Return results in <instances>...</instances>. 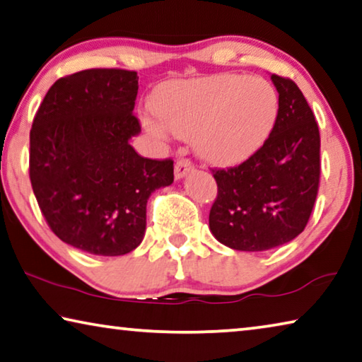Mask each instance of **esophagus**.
Listing matches in <instances>:
<instances>
[{
    "instance_id": "34e87169",
    "label": "esophagus",
    "mask_w": 362,
    "mask_h": 362,
    "mask_svg": "<svg viewBox=\"0 0 362 362\" xmlns=\"http://www.w3.org/2000/svg\"><path fill=\"white\" fill-rule=\"evenodd\" d=\"M193 172V164L190 163L188 159H180L177 160L175 168H174V175H175V180H182L185 179V177Z\"/></svg>"
}]
</instances>
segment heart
I'll use <instances>...</instances> for the list:
<instances>
[{
	"label": "heart",
	"instance_id": "obj_1",
	"mask_svg": "<svg viewBox=\"0 0 362 362\" xmlns=\"http://www.w3.org/2000/svg\"><path fill=\"white\" fill-rule=\"evenodd\" d=\"M154 116L141 122L151 135L190 139L204 160L237 165L261 150L279 116V95L262 77L237 74L177 80L153 95Z\"/></svg>",
	"mask_w": 362,
	"mask_h": 362
}]
</instances>
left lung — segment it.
Segmentation results:
<instances>
[{"label":"left lung","mask_w":362,"mask_h":362,"mask_svg":"<svg viewBox=\"0 0 362 362\" xmlns=\"http://www.w3.org/2000/svg\"><path fill=\"white\" fill-rule=\"evenodd\" d=\"M279 116L262 148L238 168L212 170L217 198L209 228L238 251H266L305 230L319 188L320 136L301 90L272 74Z\"/></svg>","instance_id":"obj_1"}]
</instances>
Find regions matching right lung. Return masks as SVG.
Masks as SVG:
<instances>
[{
	"instance_id": "1",
	"label": "right lung",
	"mask_w": 362,
	"mask_h": 362,
	"mask_svg": "<svg viewBox=\"0 0 362 362\" xmlns=\"http://www.w3.org/2000/svg\"><path fill=\"white\" fill-rule=\"evenodd\" d=\"M139 76L88 69L56 80L30 130V182L42 214L62 242L96 256L141 243L146 203L174 182V160L141 158L134 114Z\"/></svg>"
}]
</instances>
